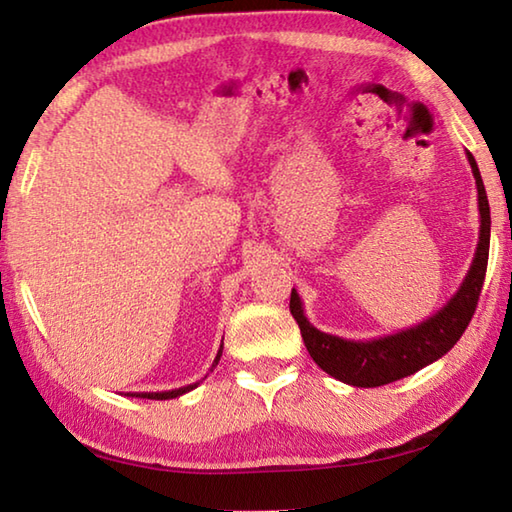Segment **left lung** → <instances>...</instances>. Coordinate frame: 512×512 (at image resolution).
<instances>
[{
	"instance_id": "left-lung-1",
	"label": "left lung",
	"mask_w": 512,
	"mask_h": 512,
	"mask_svg": "<svg viewBox=\"0 0 512 512\" xmlns=\"http://www.w3.org/2000/svg\"><path fill=\"white\" fill-rule=\"evenodd\" d=\"M467 162H470L476 180V192H479V244H476L472 266L467 271L463 284L447 300V305L440 307L436 314L409 329H402L397 334L379 336V339L372 341H348L341 339V336L320 332V329L311 325L305 316V309H302L298 291L291 289V316L296 318L302 341H305V348L311 354V359L327 375L343 381V384L359 388L391 384V381L409 377L413 372L429 366V363L438 361L463 336L465 327L470 325L474 316L476 302H479L490 250L488 196H485L481 173L472 153H467Z\"/></svg>"
}]
</instances>
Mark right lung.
<instances>
[{
	"label": "right lung",
	"instance_id": "1",
	"mask_svg": "<svg viewBox=\"0 0 512 512\" xmlns=\"http://www.w3.org/2000/svg\"><path fill=\"white\" fill-rule=\"evenodd\" d=\"M221 352H223V345L219 348V352H216V359H214V366L219 363L221 359ZM212 366V368H214ZM201 384V381H196V384H189V386H183V388H176V391H164V393H135V395H128V397H144V400H173V397H180L185 395L189 391H194V388Z\"/></svg>",
	"mask_w": 512,
	"mask_h": 512
}]
</instances>
